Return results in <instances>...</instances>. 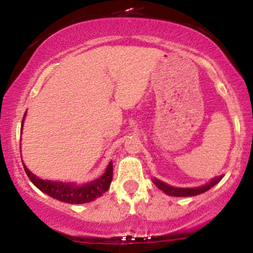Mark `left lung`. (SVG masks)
<instances>
[{
	"label": "left lung",
	"instance_id": "obj_1",
	"mask_svg": "<svg viewBox=\"0 0 253 253\" xmlns=\"http://www.w3.org/2000/svg\"><path fill=\"white\" fill-rule=\"evenodd\" d=\"M222 176L215 177V178L211 179V182H208L207 184L201 185V187H196V188H175L171 187V185L167 184V183L159 181V179L155 178L153 179V183L159 188L161 190H163L165 194L170 196H178V197H185V196H195V195H200V194L205 193V191L210 190L211 187L219 183L221 181Z\"/></svg>",
	"mask_w": 253,
	"mask_h": 253
}]
</instances>
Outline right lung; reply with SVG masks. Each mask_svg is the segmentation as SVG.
<instances>
[{
	"label": "right lung",
	"mask_w": 253,
	"mask_h": 253,
	"mask_svg": "<svg viewBox=\"0 0 253 253\" xmlns=\"http://www.w3.org/2000/svg\"><path fill=\"white\" fill-rule=\"evenodd\" d=\"M24 120H22V125H24ZM24 169L26 173H27L28 178L31 179V182L36 185L38 189L42 190V193L47 194L48 196L53 197V199L59 200L62 202L71 203V205L88 203L96 200L97 197L102 196L109 189L113 178L112 161H110V163L108 164V167H107V169L102 176L91 182L84 183V184H76L74 182L46 181V179L39 178L34 173H32L25 164Z\"/></svg>",
	"instance_id": "1"
}]
</instances>
